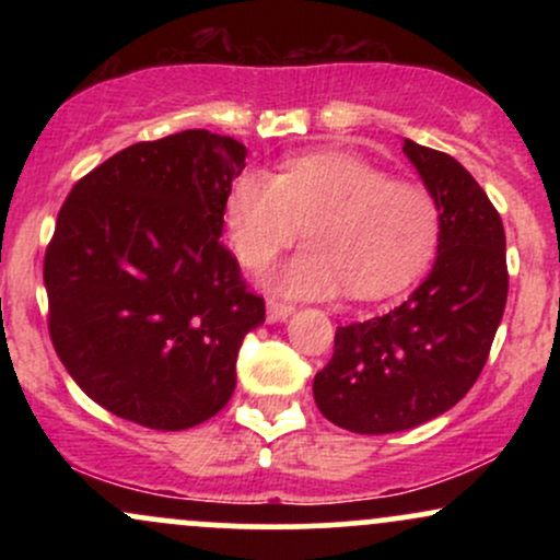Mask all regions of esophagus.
<instances>
[{
  "instance_id": "esophagus-1",
  "label": "esophagus",
  "mask_w": 560,
  "mask_h": 560,
  "mask_svg": "<svg viewBox=\"0 0 560 560\" xmlns=\"http://www.w3.org/2000/svg\"><path fill=\"white\" fill-rule=\"evenodd\" d=\"M292 311L294 307L289 305V302H281V300H276V298H271L268 300V311H266V316H268V320H284L287 316H292Z\"/></svg>"
}]
</instances>
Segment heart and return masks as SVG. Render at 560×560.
I'll return each mask as SVG.
<instances>
[{"label": "heart", "mask_w": 560, "mask_h": 560, "mask_svg": "<svg viewBox=\"0 0 560 560\" xmlns=\"http://www.w3.org/2000/svg\"><path fill=\"white\" fill-rule=\"evenodd\" d=\"M311 244L273 276L289 298H352L402 292L427 271L442 234L434 195L345 152L289 160L279 176L244 171L226 197V229L247 268L268 266L300 240Z\"/></svg>", "instance_id": "heart-1"}]
</instances>
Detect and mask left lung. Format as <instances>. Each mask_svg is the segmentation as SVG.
Instances as JSON below:
<instances>
[{
	"mask_svg": "<svg viewBox=\"0 0 560 560\" xmlns=\"http://www.w3.org/2000/svg\"><path fill=\"white\" fill-rule=\"evenodd\" d=\"M442 215L427 281L384 316L339 326L313 397L331 423L392 434L445 413L474 387L508 300L505 231L490 197L455 158L405 139Z\"/></svg>",
	"mask_w": 560,
	"mask_h": 560,
	"instance_id": "left-lung-1",
	"label": "left lung"
}]
</instances>
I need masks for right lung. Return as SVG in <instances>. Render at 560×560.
<instances>
[{"instance_id":"1","label":"right lung","mask_w":560,"mask_h":560,"mask_svg":"<svg viewBox=\"0 0 560 560\" xmlns=\"http://www.w3.org/2000/svg\"><path fill=\"white\" fill-rule=\"evenodd\" d=\"M242 141L189 128L139 141L75 182L44 255L49 339L120 419L178 432L231 400L266 302L221 242Z\"/></svg>"}]
</instances>
